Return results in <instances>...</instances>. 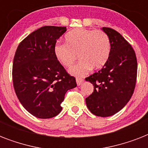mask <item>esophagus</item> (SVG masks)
I'll return each instance as SVG.
<instances>
[{"label": "esophagus", "instance_id": "obj_1", "mask_svg": "<svg viewBox=\"0 0 148 148\" xmlns=\"http://www.w3.org/2000/svg\"><path fill=\"white\" fill-rule=\"evenodd\" d=\"M76 82H77V84L78 86H80L81 84L84 82V79L81 78V77H77L76 78Z\"/></svg>", "mask_w": 148, "mask_h": 148}]
</instances>
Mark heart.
<instances>
[{"label": "heart", "mask_w": 148, "mask_h": 148, "mask_svg": "<svg viewBox=\"0 0 148 148\" xmlns=\"http://www.w3.org/2000/svg\"><path fill=\"white\" fill-rule=\"evenodd\" d=\"M65 44L58 43L53 47L56 59L64 67H71L77 60L80 61L69 70L73 75L84 76L93 69H100L108 61L110 42L105 32L100 30L76 28L65 34Z\"/></svg>", "instance_id": "heart-1"}]
</instances>
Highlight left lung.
I'll return each instance as SVG.
<instances>
[{"instance_id":"8db88e82","label":"left lung","mask_w":148,"mask_h":148,"mask_svg":"<svg viewBox=\"0 0 148 148\" xmlns=\"http://www.w3.org/2000/svg\"><path fill=\"white\" fill-rule=\"evenodd\" d=\"M102 30L110 39V56L102 69L85 78L94 85V92L85 101L92 114L109 117L130 101L135 88L138 62L133 47L121 34L110 27Z\"/></svg>"}]
</instances>
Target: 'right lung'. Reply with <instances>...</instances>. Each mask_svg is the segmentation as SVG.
<instances>
[{"label": "right lung", "mask_w": 148, "mask_h": 148, "mask_svg": "<svg viewBox=\"0 0 148 148\" xmlns=\"http://www.w3.org/2000/svg\"><path fill=\"white\" fill-rule=\"evenodd\" d=\"M66 27L45 26L20 43L13 61V84L17 97L30 114L38 118L55 117L67 90L77 86L53 53L57 40Z\"/></svg>", "instance_id": "obj_1"}]
</instances>
